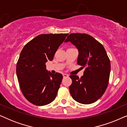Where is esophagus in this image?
Masks as SVG:
<instances>
[{
  "mask_svg": "<svg viewBox=\"0 0 127 127\" xmlns=\"http://www.w3.org/2000/svg\"><path fill=\"white\" fill-rule=\"evenodd\" d=\"M63 77H64V78H65V77H69V75L68 74H63Z\"/></svg>",
  "mask_w": 127,
  "mask_h": 127,
  "instance_id": "esophagus-1",
  "label": "esophagus"
}]
</instances>
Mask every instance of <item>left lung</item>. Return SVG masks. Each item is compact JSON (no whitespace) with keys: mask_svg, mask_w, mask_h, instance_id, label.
<instances>
[{"mask_svg":"<svg viewBox=\"0 0 127 127\" xmlns=\"http://www.w3.org/2000/svg\"><path fill=\"white\" fill-rule=\"evenodd\" d=\"M70 41L79 50L77 64L85 67L84 75L79 78L70 75L72 83L69 91L79 103L90 104L99 99L109 83L110 62L101 43L86 33H72L65 42Z\"/></svg>","mask_w":127,"mask_h":127,"instance_id":"8db88e82","label":"left lung"}]
</instances>
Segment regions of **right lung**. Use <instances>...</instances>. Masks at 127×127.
I'll use <instances>...</instances> for the list:
<instances>
[{"label": "right lung", "mask_w": 127, "mask_h": 127, "mask_svg": "<svg viewBox=\"0 0 127 127\" xmlns=\"http://www.w3.org/2000/svg\"><path fill=\"white\" fill-rule=\"evenodd\" d=\"M68 33L40 34L22 48L17 64L19 85L25 98L34 105H48L56 98L63 76L46 70V63L55 53Z\"/></svg>", "instance_id": "obj_1"}]
</instances>
